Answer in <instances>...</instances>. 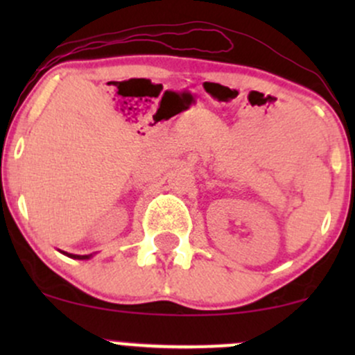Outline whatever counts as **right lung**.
I'll return each instance as SVG.
<instances>
[{
    "label": "right lung",
    "mask_w": 355,
    "mask_h": 355,
    "mask_svg": "<svg viewBox=\"0 0 355 355\" xmlns=\"http://www.w3.org/2000/svg\"><path fill=\"white\" fill-rule=\"evenodd\" d=\"M68 257H71V259H78V260H85V259H89V255H73V254H67Z\"/></svg>",
    "instance_id": "1"
}]
</instances>
